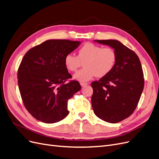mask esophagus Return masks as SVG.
<instances>
[{
  "instance_id": "esophagus-1",
  "label": "esophagus",
  "mask_w": 159,
  "mask_h": 159,
  "mask_svg": "<svg viewBox=\"0 0 159 159\" xmlns=\"http://www.w3.org/2000/svg\"><path fill=\"white\" fill-rule=\"evenodd\" d=\"M80 84L81 86H86V84H88V83H80Z\"/></svg>"
}]
</instances>
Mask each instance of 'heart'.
I'll use <instances>...</instances> for the list:
<instances>
[{
    "mask_svg": "<svg viewBox=\"0 0 159 159\" xmlns=\"http://www.w3.org/2000/svg\"><path fill=\"white\" fill-rule=\"evenodd\" d=\"M117 59V53L111 48H103L93 43H86L79 49L77 56L69 53L65 57L66 68L75 72L84 64V67L75 74L79 81H88L97 76L104 77L113 70Z\"/></svg>",
    "mask_w": 159,
    "mask_h": 159,
    "instance_id": "obj_1",
    "label": "heart"
}]
</instances>
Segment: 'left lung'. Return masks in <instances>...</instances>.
I'll return each mask as SVG.
<instances>
[{
    "mask_svg": "<svg viewBox=\"0 0 159 159\" xmlns=\"http://www.w3.org/2000/svg\"><path fill=\"white\" fill-rule=\"evenodd\" d=\"M95 42L114 48L117 59L108 75L91 83L92 106L100 119L116 124L130 116L136 109L144 88L143 69L137 54L119 41Z\"/></svg>",
    "mask_w": 159,
    "mask_h": 159,
    "instance_id": "8db88e82",
    "label": "left lung"
}]
</instances>
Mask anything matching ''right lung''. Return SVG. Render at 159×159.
I'll list each match as a JSON object with an SVG mask.
<instances>
[{"label": "right lung", "instance_id": "right-lung-1", "mask_svg": "<svg viewBox=\"0 0 159 159\" xmlns=\"http://www.w3.org/2000/svg\"><path fill=\"white\" fill-rule=\"evenodd\" d=\"M80 43L47 40L24 56L18 70L19 90L25 107L36 120L53 124L69 114L68 100L81 86L78 81L69 80L72 76L64 59Z\"/></svg>", "mask_w": 159, "mask_h": 159}]
</instances>
